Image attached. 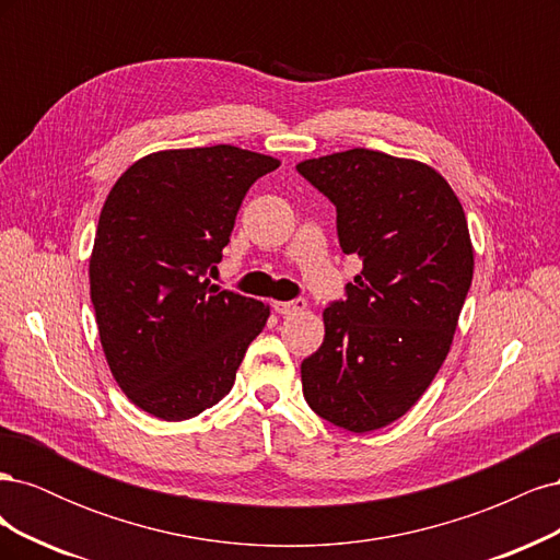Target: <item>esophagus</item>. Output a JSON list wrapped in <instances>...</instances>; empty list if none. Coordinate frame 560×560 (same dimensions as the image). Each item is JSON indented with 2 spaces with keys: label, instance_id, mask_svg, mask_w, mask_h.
I'll list each match as a JSON object with an SVG mask.
<instances>
[{
  "label": "esophagus",
  "instance_id": "1",
  "mask_svg": "<svg viewBox=\"0 0 560 560\" xmlns=\"http://www.w3.org/2000/svg\"><path fill=\"white\" fill-rule=\"evenodd\" d=\"M273 308H276V313H278V315L290 317V315H299V313L306 311V308H308V301H306V299H294V301H276V303H273Z\"/></svg>",
  "mask_w": 560,
  "mask_h": 560
}]
</instances>
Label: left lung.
<instances>
[{
    "label": "left lung",
    "mask_w": 560,
    "mask_h": 560,
    "mask_svg": "<svg viewBox=\"0 0 560 560\" xmlns=\"http://www.w3.org/2000/svg\"><path fill=\"white\" fill-rule=\"evenodd\" d=\"M296 171L336 206L338 243L362 273L325 308V341L301 362L311 409L348 432L381 430L442 369L467 299L474 249L460 200L434 167L348 149Z\"/></svg>",
    "instance_id": "obj_1"
}]
</instances>
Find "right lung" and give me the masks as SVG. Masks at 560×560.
<instances>
[{"instance_id": "right-lung-1", "label": "right lung", "mask_w": 560, "mask_h": 560, "mask_svg": "<svg viewBox=\"0 0 560 560\" xmlns=\"http://www.w3.org/2000/svg\"><path fill=\"white\" fill-rule=\"evenodd\" d=\"M278 159L231 144L165 149L116 179L89 278L118 387L161 420L202 413L233 387L270 308L210 284L249 186Z\"/></svg>"}]
</instances>
